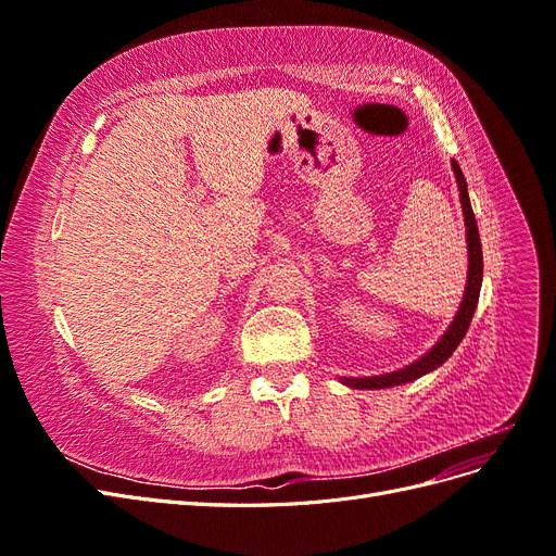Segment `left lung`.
I'll list each match as a JSON object with an SVG mask.
<instances>
[{"instance_id": "1", "label": "left lung", "mask_w": 556, "mask_h": 556, "mask_svg": "<svg viewBox=\"0 0 556 556\" xmlns=\"http://www.w3.org/2000/svg\"><path fill=\"white\" fill-rule=\"evenodd\" d=\"M452 172H454V178H457V185H459V201H462V211H464L466 243H468V276H466L468 280H466V290H464V299H462V306L457 311V317L452 319V325L441 336V341L435 343L427 352V355H422L417 362L408 364L406 368H399V371L384 374V376L341 378V382L348 384V387H355V390H384V387H394V384H403V382L422 378L425 374L433 371V368H439L441 364H445L447 357H452V352L457 350V345L462 343V339L470 327V319H473L478 299H480V288H482V245H480L476 215H473V208H470L466 180H464L459 164L454 160H452Z\"/></svg>"}]
</instances>
